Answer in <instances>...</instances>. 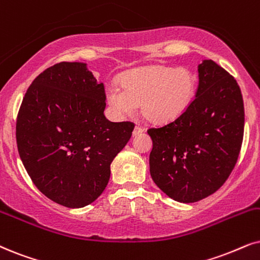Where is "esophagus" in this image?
Masks as SVG:
<instances>
[{
    "mask_svg": "<svg viewBox=\"0 0 260 260\" xmlns=\"http://www.w3.org/2000/svg\"><path fill=\"white\" fill-rule=\"evenodd\" d=\"M140 133H143V128H140V127H134V129H133V137L139 136Z\"/></svg>",
    "mask_w": 260,
    "mask_h": 260,
    "instance_id": "esophagus-1",
    "label": "esophagus"
}]
</instances>
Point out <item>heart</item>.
Returning a JSON list of instances; mask_svg holds the SVG:
<instances>
[{"label":"heart","mask_w":260,"mask_h":260,"mask_svg":"<svg viewBox=\"0 0 260 260\" xmlns=\"http://www.w3.org/2000/svg\"><path fill=\"white\" fill-rule=\"evenodd\" d=\"M121 86L107 88V101L116 115H131L140 103L143 116L153 123L173 122L194 101L197 78L187 68L151 66L128 71Z\"/></svg>","instance_id":"1"}]
</instances>
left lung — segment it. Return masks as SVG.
<instances>
[{"mask_svg": "<svg viewBox=\"0 0 260 260\" xmlns=\"http://www.w3.org/2000/svg\"><path fill=\"white\" fill-rule=\"evenodd\" d=\"M199 85L187 111L150 128V174L169 198L194 203L215 193L238 160L245 127L241 90L212 60L198 66Z\"/></svg>", "mask_w": 260, "mask_h": 260, "instance_id": "left-lung-1", "label": "left lung"}]
</instances>
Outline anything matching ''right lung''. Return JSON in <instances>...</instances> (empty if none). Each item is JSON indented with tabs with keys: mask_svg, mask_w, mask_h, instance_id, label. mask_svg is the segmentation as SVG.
<instances>
[{
	"mask_svg": "<svg viewBox=\"0 0 260 260\" xmlns=\"http://www.w3.org/2000/svg\"><path fill=\"white\" fill-rule=\"evenodd\" d=\"M106 92L84 62H61L32 81L16 120L26 172L52 202L84 208L109 182L110 164L132 136V122L104 116Z\"/></svg>",
	"mask_w": 260,
	"mask_h": 260,
	"instance_id": "add662e5",
	"label": "right lung"
}]
</instances>
